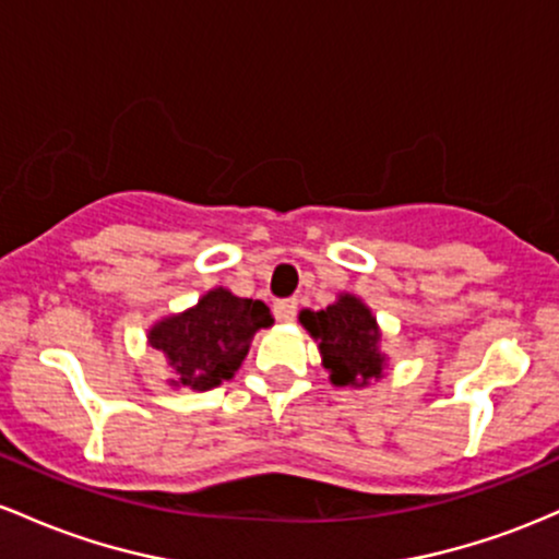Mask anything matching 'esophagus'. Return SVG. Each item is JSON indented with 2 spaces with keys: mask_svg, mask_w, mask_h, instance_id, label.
Segmentation results:
<instances>
[{
  "mask_svg": "<svg viewBox=\"0 0 559 559\" xmlns=\"http://www.w3.org/2000/svg\"><path fill=\"white\" fill-rule=\"evenodd\" d=\"M298 313V298H280L277 304H274V317L280 319V322H293Z\"/></svg>",
  "mask_w": 559,
  "mask_h": 559,
  "instance_id": "esophagus-1",
  "label": "esophagus"
}]
</instances>
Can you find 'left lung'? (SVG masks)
Wrapping results in <instances>:
<instances>
[{
    "instance_id": "8db88e82",
    "label": "left lung",
    "mask_w": 559,
    "mask_h": 559,
    "mask_svg": "<svg viewBox=\"0 0 559 559\" xmlns=\"http://www.w3.org/2000/svg\"><path fill=\"white\" fill-rule=\"evenodd\" d=\"M300 324L319 341L324 367L335 385H367L380 378V332L359 298L341 296L324 311H300Z\"/></svg>"
}]
</instances>
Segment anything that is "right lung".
Masks as SVG:
<instances>
[{"mask_svg": "<svg viewBox=\"0 0 559 559\" xmlns=\"http://www.w3.org/2000/svg\"><path fill=\"white\" fill-rule=\"evenodd\" d=\"M269 324L272 313L263 300L237 298L218 287L195 309L155 324L150 346L177 369V385L209 391L240 369L255 330Z\"/></svg>", "mask_w": 559, "mask_h": 559, "instance_id": "obj_1", "label": "right lung"}]
</instances>
